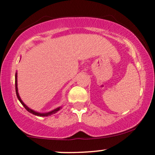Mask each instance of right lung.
<instances>
[{
    "mask_svg": "<svg viewBox=\"0 0 155 155\" xmlns=\"http://www.w3.org/2000/svg\"><path fill=\"white\" fill-rule=\"evenodd\" d=\"M15 89H16V94H17V98H18V100L19 101V102L22 104V105L23 106H24L25 108V109L28 111V112H30V113L33 114L35 115V116H38V117H48V116H50V115L53 114H55L57 113L58 111H60V109H61L62 106H60V107H58L56 108H54V110H52V111H49V112H46V113H39L38 111H35L34 110L31 109V108H30L29 107H28V106H26L25 104L23 103V101H22V99L20 98V97H19V92H18V88H17V73H16L15 74Z\"/></svg>",
    "mask_w": 155,
    "mask_h": 155,
    "instance_id": "right-lung-1",
    "label": "right lung"
}]
</instances>
